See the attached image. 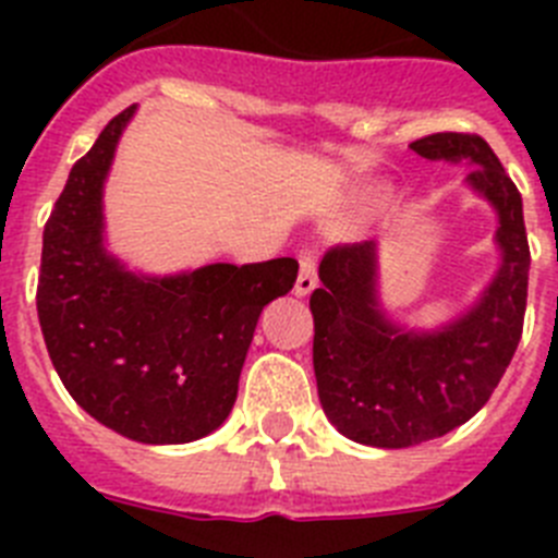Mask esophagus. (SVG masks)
<instances>
[{
    "instance_id": "1",
    "label": "esophagus",
    "mask_w": 558,
    "mask_h": 558,
    "mask_svg": "<svg viewBox=\"0 0 558 558\" xmlns=\"http://www.w3.org/2000/svg\"><path fill=\"white\" fill-rule=\"evenodd\" d=\"M315 251L302 248L299 251V279H295V295H310L318 288V270H315Z\"/></svg>"
}]
</instances>
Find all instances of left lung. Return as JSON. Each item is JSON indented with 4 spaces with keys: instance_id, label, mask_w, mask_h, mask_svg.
Returning a JSON list of instances; mask_svg holds the SVG:
<instances>
[{
    "instance_id": "obj_1",
    "label": "left lung",
    "mask_w": 558,
    "mask_h": 558,
    "mask_svg": "<svg viewBox=\"0 0 558 558\" xmlns=\"http://www.w3.org/2000/svg\"><path fill=\"white\" fill-rule=\"evenodd\" d=\"M425 159L470 161L466 184L497 211L502 263L481 302L436 332H408L379 313L377 245H335L322 288L310 295L313 368L327 418L368 447L422 445L470 422L509 368L522 335L531 251L522 198L477 133H430L411 142Z\"/></svg>"
}]
</instances>
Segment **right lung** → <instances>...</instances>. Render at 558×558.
<instances>
[{
  "instance_id": "1",
  "label": "right lung",
  "mask_w": 558,
  "mask_h": 558,
  "mask_svg": "<svg viewBox=\"0 0 558 558\" xmlns=\"http://www.w3.org/2000/svg\"><path fill=\"white\" fill-rule=\"evenodd\" d=\"M133 111L69 172L44 226L36 307L49 360L88 416L142 445H184L226 422L259 313L290 293L299 263H215L165 279L122 268L102 248V181Z\"/></svg>"
}]
</instances>
